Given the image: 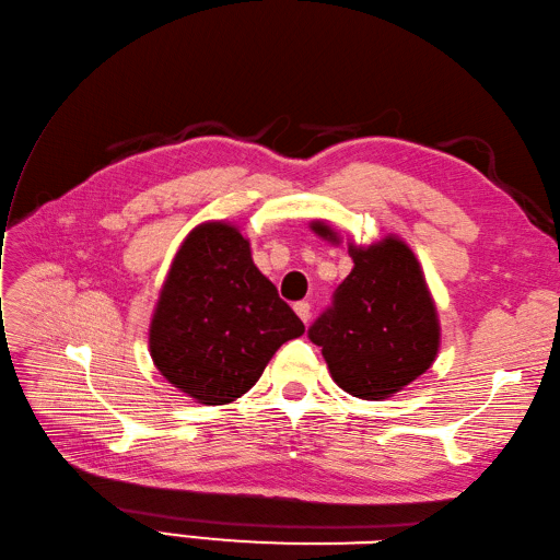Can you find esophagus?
I'll use <instances>...</instances> for the list:
<instances>
[{"label":"esophagus","mask_w":560,"mask_h":560,"mask_svg":"<svg viewBox=\"0 0 560 560\" xmlns=\"http://www.w3.org/2000/svg\"><path fill=\"white\" fill-rule=\"evenodd\" d=\"M293 310H295V315L301 317L305 324L310 322V303L307 301H301V303H295L293 305Z\"/></svg>","instance_id":"obj_1"}]
</instances>
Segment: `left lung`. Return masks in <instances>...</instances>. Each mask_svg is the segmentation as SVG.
I'll return each instance as SVG.
<instances>
[{
  "instance_id": "8db88e82",
  "label": "left lung",
  "mask_w": 560,
  "mask_h": 560,
  "mask_svg": "<svg viewBox=\"0 0 560 560\" xmlns=\"http://www.w3.org/2000/svg\"><path fill=\"white\" fill-rule=\"evenodd\" d=\"M310 229L339 245L327 221ZM353 269L334 303L307 329L343 392L382 400L424 374L439 353V317L418 257L396 236L372 245L348 243Z\"/></svg>"
}]
</instances>
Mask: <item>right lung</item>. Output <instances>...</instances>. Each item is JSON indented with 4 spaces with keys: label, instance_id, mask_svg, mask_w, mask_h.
Masks as SVG:
<instances>
[{
    "label": "right lung",
    "instance_id": "right-lung-1",
    "mask_svg": "<svg viewBox=\"0 0 560 560\" xmlns=\"http://www.w3.org/2000/svg\"><path fill=\"white\" fill-rule=\"evenodd\" d=\"M305 324L224 221L195 226L174 257L150 324V355L168 384L202 406L250 392L271 355Z\"/></svg>",
    "mask_w": 560,
    "mask_h": 560
}]
</instances>
